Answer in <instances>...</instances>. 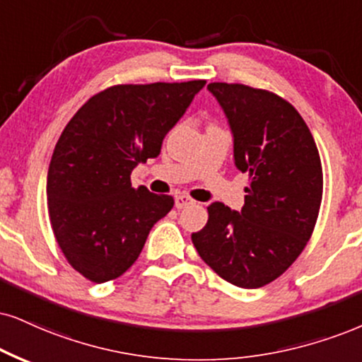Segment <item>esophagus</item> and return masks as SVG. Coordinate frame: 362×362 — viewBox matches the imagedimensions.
I'll list each match as a JSON object with an SVG mask.
<instances>
[{
    "instance_id": "obj_1",
    "label": "esophagus",
    "mask_w": 362,
    "mask_h": 362,
    "mask_svg": "<svg viewBox=\"0 0 362 362\" xmlns=\"http://www.w3.org/2000/svg\"><path fill=\"white\" fill-rule=\"evenodd\" d=\"M191 204H194V199H191L189 196H186V194H177L176 198H174V206H176L177 209L191 206Z\"/></svg>"
}]
</instances>
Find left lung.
<instances>
[{
    "label": "left lung",
    "instance_id": "left-lung-1",
    "mask_svg": "<svg viewBox=\"0 0 362 362\" xmlns=\"http://www.w3.org/2000/svg\"><path fill=\"white\" fill-rule=\"evenodd\" d=\"M233 134L235 166L247 173L242 211L208 206V223L191 235L206 265L242 288L274 282L297 260L317 221L322 164L296 107L274 92L213 82Z\"/></svg>",
    "mask_w": 362,
    "mask_h": 362
}]
</instances>
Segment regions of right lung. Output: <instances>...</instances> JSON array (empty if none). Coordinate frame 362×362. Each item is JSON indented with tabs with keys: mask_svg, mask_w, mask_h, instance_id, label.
<instances>
[{
	"mask_svg": "<svg viewBox=\"0 0 362 362\" xmlns=\"http://www.w3.org/2000/svg\"><path fill=\"white\" fill-rule=\"evenodd\" d=\"M204 83L109 87L62 132L48 168V216L66 262L90 282H109L131 269L154 223L171 211L173 196L132 188L131 173L158 158Z\"/></svg>",
	"mask_w": 362,
	"mask_h": 362,
	"instance_id": "add662e5",
	"label": "right lung"
}]
</instances>
